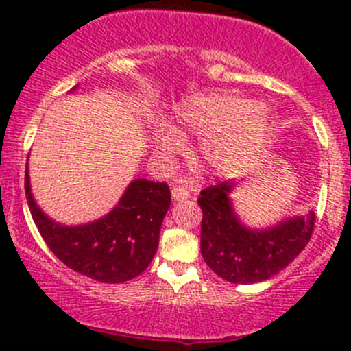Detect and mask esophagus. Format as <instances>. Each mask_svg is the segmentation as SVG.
<instances>
[{
    "mask_svg": "<svg viewBox=\"0 0 351 351\" xmlns=\"http://www.w3.org/2000/svg\"><path fill=\"white\" fill-rule=\"evenodd\" d=\"M171 195H173V198H175V200L183 202V200H186V198L190 197V193H189V190H186L183 185H175L171 189Z\"/></svg>",
    "mask_w": 351,
    "mask_h": 351,
    "instance_id": "34e87169",
    "label": "esophagus"
}]
</instances>
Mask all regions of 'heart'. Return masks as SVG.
<instances>
[{
	"instance_id": "obj_1",
	"label": "heart",
	"mask_w": 351,
	"mask_h": 351,
	"mask_svg": "<svg viewBox=\"0 0 351 351\" xmlns=\"http://www.w3.org/2000/svg\"><path fill=\"white\" fill-rule=\"evenodd\" d=\"M270 130V110L260 101L236 95H207L186 101L175 127H159L154 134L158 154L169 158L183 147L179 136L202 137L205 161L217 171L241 166L265 143Z\"/></svg>"
}]
</instances>
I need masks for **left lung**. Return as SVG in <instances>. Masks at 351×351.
<instances>
[{"label": "left lung", "mask_w": 351, "mask_h": 351, "mask_svg": "<svg viewBox=\"0 0 351 351\" xmlns=\"http://www.w3.org/2000/svg\"><path fill=\"white\" fill-rule=\"evenodd\" d=\"M234 186L221 182L200 192V251L208 268L224 280L256 284L284 270L307 246L316 214L287 217L271 228H247L232 208L229 193Z\"/></svg>", "instance_id": "left-lung-1"}]
</instances>
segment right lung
<instances>
[{
	"label": "right lung",
	"instance_id": "obj_1",
	"mask_svg": "<svg viewBox=\"0 0 351 351\" xmlns=\"http://www.w3.org/2000/svg\"><path fill=\"white\" fill-rule=\"evenodd\" d=\"M25 195L49 250L71 270L104 284H122L149 267L158 250L162 219L171 204L166 183L136 178L107 215L88 224L62 226L35 204L28 168Z\"/></svg>",
	"mask_w": 351,
	"mask_h": 351
}]
</instances>
